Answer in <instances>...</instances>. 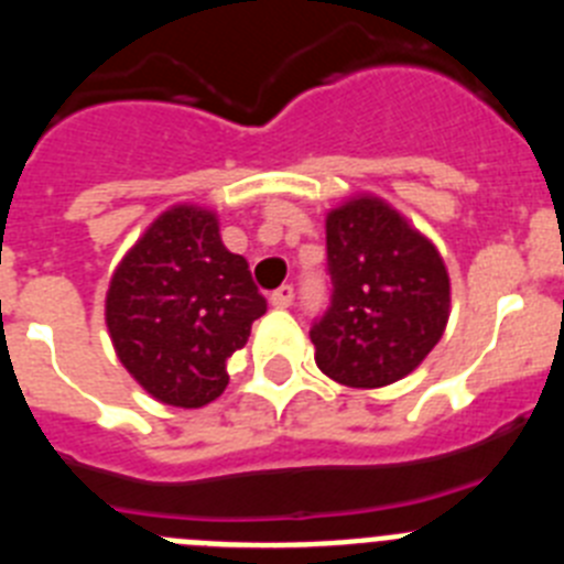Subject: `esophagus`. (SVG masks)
Returning <instances> with one entry per match:
<instances>
[{"label":"esophagus","instance_id":"esophagus-1","mask_svg":"<svg viewBox=\"0 0 564 564\" xmlns=\"http://www.w3.org/2000/svg\"><path fill=\"white\" fill-rule=\"evenodd\" d=\"M271 305L273 307H291L293 305V288L282 285L271 293Z\"/></svg>","mask_w":564,"mask_h":564}]
</instances>
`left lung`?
<instances>
[{"label":"left lung","instance_id":"obj_1","mask_svg":"<svg viewBox=\"0 0 564 564\" xmlns=\"http://www.w3.org/2000/svg\"><path fill=\"white\" fill-rule=\"evenodd\" d=\"M330 307L311 330L318 370L356 390L410 376L449 322L443 257L390 203L358 194L327 212Z\"/></svg>","mask_w":564,"mask_h":564}]
</instances>
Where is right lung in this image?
Returning <instances> with one entry per match:
<instances>
[{"label":"right lung","mask_w":564,"mask_h":564,"mask_svg":"<svg viewBox=\"0 0 564 564\" xmlns=\"http://www.w3.org/2000/svg\"><path fill=\"white\" fill-rule=\"evenodd\" d=\"M265 311L248 262L223 246L217 214L192 203L143 231L107 291V330L127 372L183 410L223 395L228 358Z\"/></svg>","instance_id":"1"}]
</instances>
